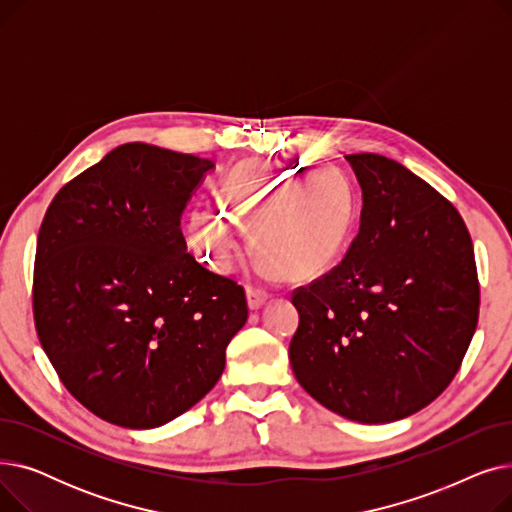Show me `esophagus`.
<instances>
[{"label": "esophagus", "mask_w": 512, "mask_h": 512, "mask_svg": "<svg viewBox=\"0 0 512 512\" xmlns=\"http://www.w3.org/2000/svg\"><path fill=\"white\" fill-rule=\"evenodd\" d=\"M247 303H249L251 311H257L267 303V294L261 290H255V288H247Z\"/></svg>", "instance_id": "1"}]
</instances>
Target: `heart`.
Here are the masks:
<instances>
[{
    "label": "heart",
    "mask_w": 512,
    "mask_h": 512,
    "mask_svg": "<svg viewBox=\"0 0 512 512\" xmlns=\"http://www.w3.org/2000/svg\"><path fill=\"white\" fill-rule=\"evenodd\" d=\"M220 201L193 209L184 226L186 245L220 274L247 253V229L265 274L315 278L344 255L357 222L353 182L311 161L242 166L222 180Z\"/></svg>",
    "instance_id": "1"
}]
</instances>
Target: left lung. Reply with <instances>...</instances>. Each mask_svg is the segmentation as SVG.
Masks as SVG:
<instances>
[{
  "mask_svg": "<svg viewBox=\"0 0 512 512\" xmlns=\"http://www.w3.org/2000/svg\"><path fill=\"white\" fill-rule=\"evenodd\" d=\"M361 226L344 259L297 288L288 357L299 384L359 423L405 419L459 371L477 328L469 230L434 186L378 153L346 155Z\"/></svg>",
  "mask_w": 512,
  "mask_h": 512,
  "instance_id": "1",
  "label": "left lung"
}]
</instances>
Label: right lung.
Returning a JSON list of instances; mask_svg holds the SVG:
<instances>
[{
  "instance_id": "right-lung-1",
  "label": "right lung",
  "mask_w": 512,
  "mask_h": 512,
  "mask_svg": "<svg viewBox=\"0 0 512 512\" xmlns=\"http://www.w3.org/2000/svg\"><path fill=\"white\" fill-rule=\"evenodd\" d=\"M213 168L126 143L47 207L33 278L37 334L68 392L114 425L151 429L197 405L249 317L242 286L197 263L180 230Z\"/></svg>"
}]
</instances>
